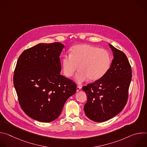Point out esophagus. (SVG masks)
<instances>
[{
	"label": "esophagus",
	"mask_w": 147,
	"mask_h": 147,
	"mask_svg": "<svg viewBox=\"0 0 147 147\" xmlns=\"http://www.w3.org/2000/svg\"><path fill=\"white\" fill-rule=\"evenodd\" d=\"M81 86H77V91H80L81 89Z\"/></svg>",
	"instance_id": "1"
}]
</instances>
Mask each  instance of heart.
Here are the masks:
<instances>
[{"label":"heart","mask_w":147,"mask_h":147,"mask_svg":"<svg viewBox=\"0 0 147 147\" xmlns=\"http://www.w3.org/2000/svg\"><path fill=\"white\" fill-rule=\"evenodd\" d=\"M112 62L109 52L99 47L88 44L74 46L70 55H66L63 58L62 64L64 74L72 76L80 70L76 79L78 82L86 80L94 81L102 78L108 71Z\"/></svg>","instance_id":"1"}]
</instances>
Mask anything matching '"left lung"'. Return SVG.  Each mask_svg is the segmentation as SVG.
I'll return each instance as SVG.
<instances>
[{
    "instance_id": "obj_1",
    "label": "left lung",
    "mask_w": 147,
    "mask_h": 147,
    "mask_svg": "<svg viewBox=\"0 0 147 147\" xmlns=\"http://www.w3.org/2000/svg\"><path fill=\"white\" fill-rule=\"evenodd\" d=\"M113 59L107 73L100 79L82 87L87 96L84 107L86 116L103 122L119 114L126 105L132 77L129 61L122 51L109 44Z\"/></svg>"
}]
</instances>
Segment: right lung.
<instances>
[{"instance_id": "1", "label": "right lung", "mask_w": 147, "mask_h": 147, "mask_svg": "<svg viewBox=\"0 0 147 147\" xmlns=\"http://www.w3.org/2000/svg\"><path fill=\"white\" fill-rule=\"evenodd\" d=\"M59 42L39 44L19 56L13 83L20 105L31 118L51 122L61 112L67 99L76 92L77 85L60 74Z\"/></svg>"}]
</instances>
